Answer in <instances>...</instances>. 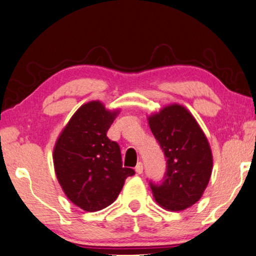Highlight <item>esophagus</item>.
Instances as JSON below:
<instances>
[{
  "label": "esophagus",
  "mask_w": 256,
  "mask_h": 256,
  "mask_svg": "<svg viewBox=\"0 0 256 256\" xmlns=\"http://www.w3.org/2000/svg\"><path fill=\"white\" fill-rule=\"evenodd\" d=\"M136 174H142V172H144V166H142V162H139L138 164L136 166Z\"/></svg>",
  "instance_id": "34e87169"
}]
</instances>
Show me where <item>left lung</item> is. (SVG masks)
<instances>
[{"mask_svg":"<svg viewBox=\"0 0 256 256\" xmlns=\"http://www.w3.org/2000/svg\"><path fill=\"white\" fill-rule=\"evenodd\" d=\"M147 120L167 159L164 182L150 183L154 200L168 211L186 210L200 200L210 181V144L195 117L178 103L166 106Z\"/></svg>","mask_w":256,"mask_h":256,"instance_id":"left-lung-1","label":"left lung"}]
</instances>
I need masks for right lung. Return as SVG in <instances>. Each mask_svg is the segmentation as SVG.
I'll use <instances>...</instances> for the list:
<instances>
[{"instance_id":"add662e5","label":"right lung","mask_w":256,"mask_h":256,"mask_svg":"<svg viewBox=\"0 0 256 256\" xmlns=\"http://www.w3.org/2000/svg\"><path fill=\"white\" fill-rule=\"evenodd\" d=\"M118 114L92 100L78 108L56 139V178L67 198L84 211H100L112 204L125 180L134 174L123 167L120 146L106 136Z\"/></svg>"}]
</instances>
